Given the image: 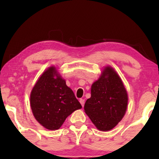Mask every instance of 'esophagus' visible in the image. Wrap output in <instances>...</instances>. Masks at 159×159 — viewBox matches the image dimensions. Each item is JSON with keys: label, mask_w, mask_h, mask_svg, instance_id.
<instances>
[{"label": "esophagus", "mask_w": 159, "mask_h": 159, "mask_svg": "<svg viewBox=\"0 0 159 159\" xmlns=\"http://www.w3.org/2000/svg\"><path fill=\"white\" fill-rule=\"evenodd\" d=\"M79 102H80V104H81V105H82V107L84 106V104H85V99H80Z\"/></svg>", "instance_id": "esophagus-1"}]
</instances>
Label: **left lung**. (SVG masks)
Returning a JSON list of instances; mask_svg holds the SVG:
<instances>
[{"label": "left lung", "mask_w": 159, "mask_h": 159, "mask_svg": "<svg viewBox=\"0 0 159 159\" xmlns=\"http://www.w3.org/2000/svg\"><path fill=\"white\" fill-rule=\"evenodd\" d=\"M128 94L120 78L111 66H106L91 86V97L84 110L96 128L108 131L119 123L125 114Z\"/></svg>", "instance_id": "left-lung-1"}]
</instances>
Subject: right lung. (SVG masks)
I'll list each match as a JSON object with an SVG mask.
<instances>
[{
    "label": "right lung",
    "instance_id": "obj_1",
    "mask_svg": "<svg viewBox=\"0 0 159 159\" xmlns=\"http://www.w3.org/2000/svg\"><path fill=\"white\" fill-rule=\"evenodd\" d=\"M35 118L48 130H57L74 111L82 108L71 88L55 66L49 67L37 80L30 95Z\"/></svg>",
    "mask_w": 159,
    "mask_h": 159
}]
</instances>
